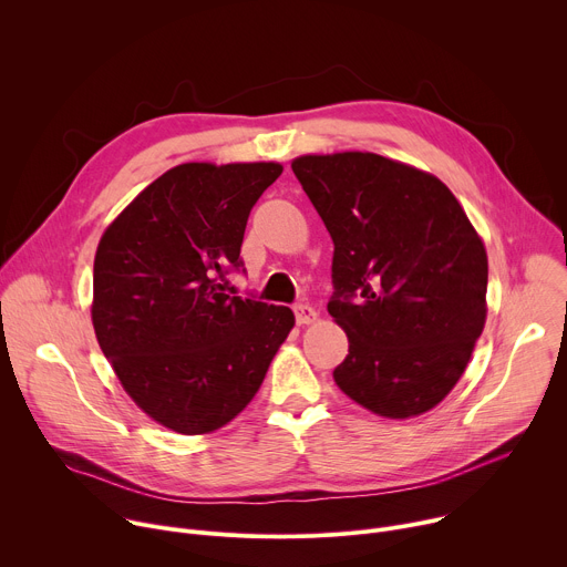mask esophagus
<instances>
[{"label": "esophagus", "instance_id": "34e87169", "mask_svg": "<svg viewBox=\"0 0 567 567\" xmlns=\"http://www.w3.org/2000/svg\"><path fill=\"white\" fill-rule=\"evenodd\" d=\"M293 311H296L298 326H311V322L318 320V311L313 307H309V305H296Z\"/></svg>", "mask_w": 567, "mask_h": 567}]
</instances>
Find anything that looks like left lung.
<instances>
[{"label":"left lung","instance_id":"left-lung-1","mask_svg":"<svg viewBox=\"0 0 567 567\" xmlns=\"http://www.w3.org/2000/svg\"><path fill=\"white\" fill-rule=\"evenodd\" d=\"M291 171L334 241L328 311L350 343L337 385L379 417L429 413L487 320L482 237L446 184L401 161L302 154Z\"/></svg>","mask_w":567,"mask_h":567}]
</instances>
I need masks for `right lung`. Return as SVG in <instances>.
Instances as JSON below:
<instances>
[{"label": "right lung", "mask_w": 567, "mask_h": 567, "mask_svg": "<svg viewBox=\"0 0 567 567\" xmlns=\"http://www.w3.org/2000/svg\"><path fill=\"white\" fill-rule=\"evenodd\" d=\"M276 161L171 168L105 228L92 322L123 390L156 424L206 435L249 406L296 326L289 307L239 298L226 278Z\"/></svg>", "instance_id": "add662e5"}]
</instances>
